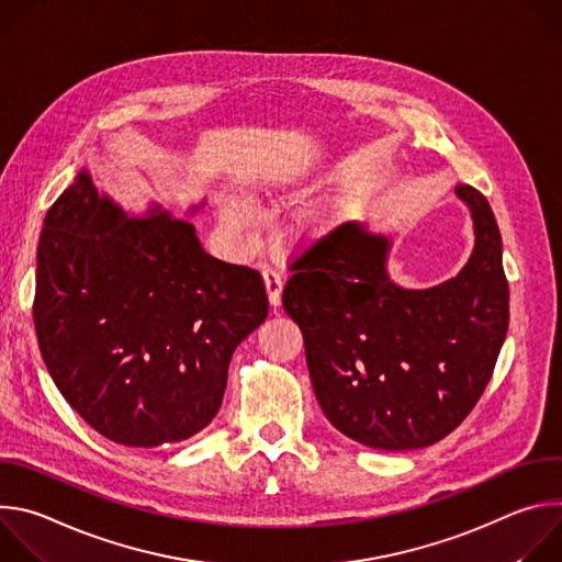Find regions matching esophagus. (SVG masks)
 Listing matches in <instances>:
<instances>
[{
  "mask_svg": "<svg viewBox=\"0 0 562 562\" xmlns=\"http://www.w3.org/2000/svg\"><path fill=\"white\" fill-rule=\"evenodd\" d=\"M262 278L267 284V293H269V302L273 306H280L282 302V286H284V276L273 269V267H262Z\"/></svg>",
  "mask_w": 562,
  "mask_h": 562,
  "instance_id": "esophagus-1",
  "label": "esophagus"
}]
</instances>
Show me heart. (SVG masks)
Here are the masks:
<instances>
[{"label":"heart","instance_id":"b5f03b06","mask_svg":"<svg viewBox=\"0 0 562 562\" xmlns=\"http://www.w3.org/2000/svg\"><path fill=\"white\" fill-rule=\"evenodd\" d=\"M251 217H254V206L247 200H231L224 209V220L235 228L249 224Z\"/></svg>","mask_w":562,"mask_h":562}]
</instances>
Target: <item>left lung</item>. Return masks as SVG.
I'll list each match as a JSON object with an SVG mask.
<instances>
[{
  "mask_svg": "<svg viewBox=\"0 0 562 562\" xmlns=\"http://www.w3.org/2000/svg\"><path fill=\"white\" fill-rule=\"evenodd\" d=\"M473 215L462 271L431 289L389 280V243L356 224L319 235L289 262L282 306L300 327L308 375L329 423L373 449L449 436L492 380L509 327L503 243L485 195L456 189Z\"/></svg>",
  "mask_w": 562,
  "mask_h": 562,
  "instance_id": "left-lung-1",
  "label": "left lung"
}]
</instances>
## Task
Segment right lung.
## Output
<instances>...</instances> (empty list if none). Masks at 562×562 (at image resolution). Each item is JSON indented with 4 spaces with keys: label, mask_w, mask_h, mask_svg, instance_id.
Segmentation results:
<instances>
[{
    "label": "right lung",
    "mask_w": 562,
    "mask_h": 562,
    "mask_svg": "<svg viewBox=\"0 0 562 562\" xmlns=\"http://www.w3.org/2000/svg\"><path fill=\"white\" fill-rule=\"evenodd\" d=\"M267 315L256 269L209 256L187 220L126 217L85 171L46 213L40 351L66 403L117 445L150 449L202 431L235 347Z\"/></svg>",
    "instance_id": "right-lung-1"
}]
</instances>
